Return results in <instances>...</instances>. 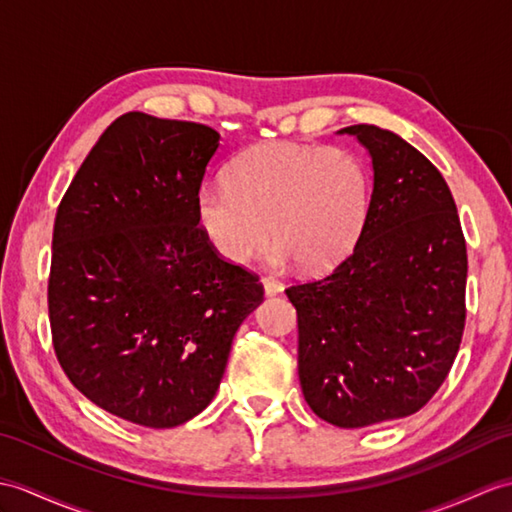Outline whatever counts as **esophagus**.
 I'll return each instance as SVG.
<instances>
[{"mask_svg":"<svg viewBox=\"0 0 512 512\" xmlns=\"http://www.w3.org/2000/svg\"><path fill=\"white\" fill-rule=\"evenodd\" d=\"M261 285H264V292H266L268 296H275V294L281 292L279 281H275L272 277H261Z\"/></svg>","mask_w":512,"mask_h":512,"instance_id":"obj_1","label":"esophagus"}]
</instances>
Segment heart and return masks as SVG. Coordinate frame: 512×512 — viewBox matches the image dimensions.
Returning <instances> with one entry per match:
<instances>
[{
  "label": "heart",
  "instance_id": "1",
  "mask_svg": "<svg viewBox=\"0 0 512 512\" xmlns=\"http://www.w3.org/2000/svg\"><path fill=\"white\" fill-rule=\"evenodd\" d=\"M371 202L364 163L336 146L264 141L196 194V218L222 259L246 264L272 235L270 264L325 270L351 251Z\"/></svg>",
  "mask_w": 512,
  "mask_h": 512
}]
</instances>
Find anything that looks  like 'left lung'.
Instances as JSON below:
<instances>
[{"label":"left lung","instance_id":"8db88e82","mask_svg":"<svg viewBox=\"0 0 512 512\" xmlns=\"http://www.w3.org/2000/svg\"><path fill=\"white\" fill-rule=\"evenodd\" d=\"M340 133L373 159L358 244L329 275L285 294L307 406L331 425L366 427L419 412L449 375L467 318V242L430 159L371 124Z\"/></svg>","mask_w":512,"mask_h":512}]
</instances>
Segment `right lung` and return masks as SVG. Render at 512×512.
Wrapping results in <instances>:
<instances>
[{"label":"right lung","instance_id":"add662e5","mask_svg":"<svg viewBox=\"0 0 512 512\" xmlns=\"http://www.w3.org/2000/svg\"><path fill=\"white\" fill-rule=\"evenodd\" d=\"M216 130L124 113L58 205L47 279L52 344L95 406L165 430L209 406L242 320L264 299L196 218Z\"/></svg>","mask_w":512,"mask_h":512}]
</instances>
